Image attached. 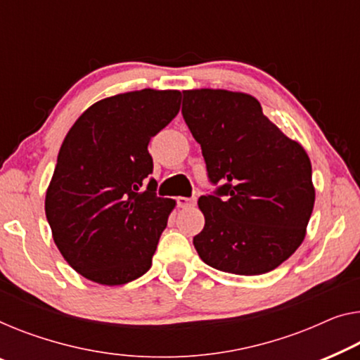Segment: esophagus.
<instances>
[{"label": "esophagus", "instance_id": "obj_1", "mask_svg": "<svg viewBox=\"0 0 360 360\" xmlns=\"http://www.w3.org/2000/svg\"><path fill=\"white\" fill-rule=\"evenodd\" d=\"M197 203L195 197H178V205L181 208H191Z\"/></svg>", "mask_w": 360, "mask_h": 360}]
</instances>
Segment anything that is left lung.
Returning <instances> with one entry per match:
<instances>
[{
	"label": "left lung",
	"mask_w": 360,
	"mask_h": 360,
	"mask_svg": "<svg viewBox=\"0 0 360 360\" xmlns=\"http://www.w3.org/2000/svg\"><path fill=\"white\" fill-rule=\"evenodd\" d=\"M182 94V116L200 143L208 179L221 184L198 198L205 217L194 238L198 257L234 275L275 270L302 244L314 210L307 152L252 95L221 89Z\"/></svg>",
	"instance_id": "1"
}]
</instances>
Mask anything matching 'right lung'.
Masks as SVG:
<instances>
[{
  "label": "right lung",
  "mask_w": 360,
  "mask_h": 360,
  "mask_svg": "<svg viewBox=\"0 0 360 360\" xmlns=\"http://www.w3.org/2000/svg\"><path fill=\"white\" fill-rule=\"evenodd\" d=\"M181 108L179 90L143 89L85 110L58 153L45 213L64 260L87 280L117 286L152 266L176 207L150 179V139Z\"/></svg>",
  "instance_id": "1"
}]
</instances>
